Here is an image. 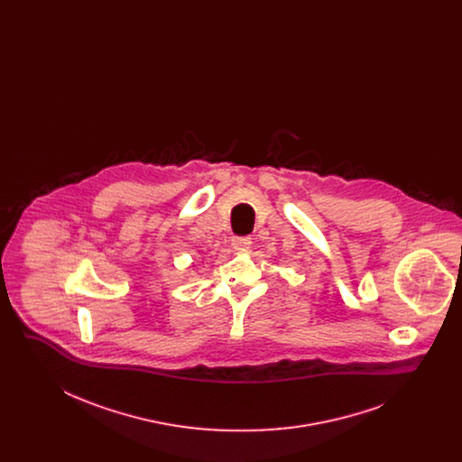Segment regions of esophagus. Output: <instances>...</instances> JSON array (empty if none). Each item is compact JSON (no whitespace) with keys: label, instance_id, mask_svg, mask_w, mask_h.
<instances>
[{"label":"esophagus","instance_id":"34e87169","mask_svg":"<svg viewBox=\"0 0 462 462\" xmlns=\"http://www.w3.org/2000/svg\"><path fill=\"white\" fill-rule=\"evenodd\" d=\"M249 245H251V237H236V239L232 241V247H234L236 251H239V253L247 251Z\"/></svg>","mask_w":462,"mask_h":462}]
</instances>
